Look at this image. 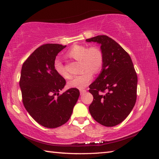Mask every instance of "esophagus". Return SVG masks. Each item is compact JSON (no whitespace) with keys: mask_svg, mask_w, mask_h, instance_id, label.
<instances>
[{"mask_svg":"<svg viewBox=\"0 0 159 159\" xmlns=\"http://www.w3.org/2000/svg\"><path fill=\"white\" fill-rule=\"evenodd\" d=\"M85 92H86L85 90H80V93L81 94V95H82V94H83V93H85Z\"/></svg>","mask_w":159,"mask_h":159,"instance_id":"esophagus-1","label":"esophagus"}]
</instances>
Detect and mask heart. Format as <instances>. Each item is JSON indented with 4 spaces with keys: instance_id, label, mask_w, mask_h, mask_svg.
Masks as SVG:
<instances>
[{
    "instance_id": "b5f03b06",
    "label": "heart",
    "mask_w": 159,
    "mask_h": 159,
    "mask_svg": "<svg viewBox=\"0 0 159 159\" xmlns=\"http://www.w3.org/2000/svg\"><path fill=\"white\" fill-rule=\"evenodd\" d=\"M68 56L81 63L80 72L82 74L71 78L67 82L68 87L71 88L83 89L85 88L92 80L93 74H98L103 66V52L97 46L88 48L86 45H76L69 50ZM54 69L60 76L69 77L68 71L60 59L57 58L54 61Z\"/></svg>"
}]
</instances>
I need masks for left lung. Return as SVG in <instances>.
I'll return each mask as SVG.
<instances>
[{"instance_id": "8db88e82", "label": "left lung", "mask_w": 159, "mask_h": 159, "mask_svg": "<svg viewBox=\"0 0 159 159\" xmlns=\"http://www.w3.org/2000/svg\"><path fill=\"white\" fill-rule=\"evenodd\" d=\"M101 45L104 55L102 71L89 88L93 101L91 116L107 127L121 123L130 114L137 99L138 76L128 53L105 35L86 39Z\"/></svg>"}]
</instances>
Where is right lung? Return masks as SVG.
<instances>
[{"label":"right lung","mask_w":159,"mask_h":159,"mask_svg":"<svg viewBox=\"0 0 159 159\" xmlns=\"http://www.w3.org/2000/svg\"><path fill=\"white\" fill-rule=\"evenodd\" d=\"M66 45L48 43L37 48L24 62L20 86L22 102L31 116L48 128L62 125L71 117L80 95L77 88L59 95L66 80L54 69L56 56Z\"/></svg>","instance_id":"add662e5"}]
</instances>
